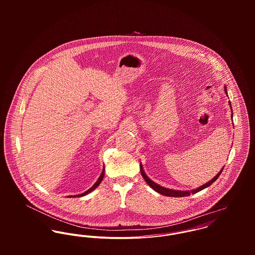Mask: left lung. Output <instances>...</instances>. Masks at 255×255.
<instances>
[{"label":"left lung","mask_w":255,"mask_h":255,"mask_svg":"<svg viewBox=\"0 0 255 255\" xmlns=\"http://www.w3.org/2000/svg\"><path fill=\"white\" fill-rule=\"evenodd\" d=\"M225 92H226V94L228 95V92H227V88H226V87H225ZM229 104H230V106H231V108H232L231 103H229ZM232 118H233V114H232ZM224 167H225V166H224ZM223 169H224V168H222V170L219 172L218 174H217L211 181L206 182L205 184H202L201 186H199V187H197V188H195V189H192V190H175V189L166 188V187L161 186V185H159L158 183L151 181V180L146 176V174L144 173V171H143V168H142V165H140L141 176L143 177V179L145 180V182L149 184V186H151L155 191L159 192L160 194H163V195H166V196H172V197H183V196H188V195H190V194H194V193H196V192H198V191H200V190H202V189L208 187L209 185H211L213 182H215V181L218 179L219 176L221 175V173H222V171H223Z\"/></svg>","instance_id":"obj_1"}]
</instances>
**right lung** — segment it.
<instances>
[{
	"label": "right lung",
	"instance_id": "add662e5",
	"mask_svg": "<svg viewBox=\"0 0 255 255\" xmlns=\"http://www.w3.org/2000/svg\"><path fill=\"white\" fill-rule=\"evenodd\" d=\"M104 170L105 169H103V171H102V173H101V175H100V177H99V179L97 180V182H95L94 184H93V186H91L88 190H86L85 192H83V193H80V194H77V195H71L70 197H81V196H84V195H86V194H88V193H90L92 190H94L99 184H100V182H102V180H103V178H104Z\"/></svg>",
	"mask_w": 255,
	"mask_h": 255
}]
</instances>
